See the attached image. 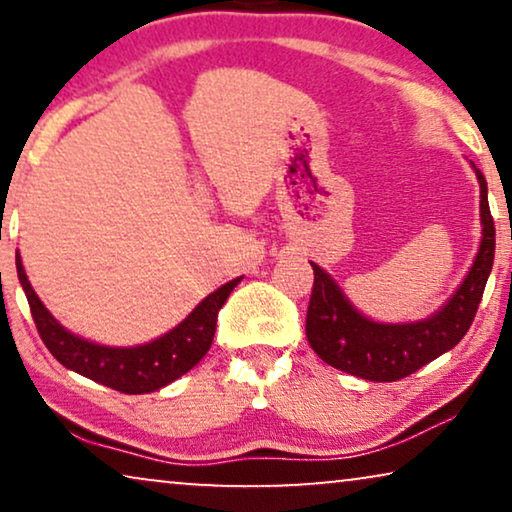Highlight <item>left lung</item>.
Here are the masks:
<instances>
[{
  "label": "left lung",
  "instance_id": "8db88e82",
  "mask_svg": "<svg viewBox=\"0 0 512 512\" xmlns=\"http://www.w3.org/2000/svg\"><path fill=\"white\" fill-rule=\"evenodd\" d=\"M473 170L480 184L482 240L478 256L454 296L429 319L412 324H380L363 317L331 275L312 263L314 286L305 333L321 361L370 382H396L438 359L464 338L485 293L496 244L487 181L478 167L473 165Z\"/></svg>",
  "mask_w": 512,
  "mask_h": 512
}]
</instances>
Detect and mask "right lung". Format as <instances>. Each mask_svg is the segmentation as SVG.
Listing matches in <instances>:
<instances>
[{
  "instance_id": "add662e5",
  "label": "right lung",
  "mask_w": 512,
  "mask_h": 512,
  "mask_svg": "<svg viewBox=\"0 0 512 512\" xmlns=\"http://www.w3.org/2000/svg\"><path fill=\"white\" fill-rule=\"evenodd\" d=\"M16 270L27 303H30L32 319L48 352L65 368L100 382L104 387L121 391V394H149V391L167 387L181 375H186L195 363H200L212 347L219 310L242 279L237 277L209 293L179 326H174L160 338L137 347H107L83 340L58 324V319L46 310L34 293L18 251Z\"/></svg>"
}]
</instances>
